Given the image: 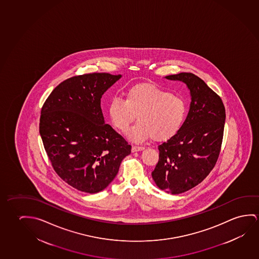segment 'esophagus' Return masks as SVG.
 <instances>
[{
	"label": "esophagus",
	"mask_w": 259,
	"mask_h": 259,
	"mask_svg": "<svg viewBox=\"0 0 259 259\" xmlns=\"http://www.w3.org/2000/svg\"><path fill=\"white\" fill-rule=\"evenodd\" d=\"M143 150H144V147H143V146H133V147H132V151H133V152L143 151Z\"/></svg>",
	"instance_id": "34e87169"
}]
</instances>
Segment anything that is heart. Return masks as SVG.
I'll return each mask as SVG.
<instances>
[{
  "label": "heart",
  "instance_id": "b5f03b06",
  "mask_svg": "<svg viewBox=\"0 0 259 259\" xmlns=\"http://www.w3.org/2000/svg\"><path fill=\"white\" fill-rule=\"evenodd\" d=\"M112 123L122 133H127L136 142L152 139L163 142L179 133L187 115V105L182 98L151 83L136 84L129 88L125 99H112L108 108Z\"/></svg>",
  "mask_w": 259,
  "mask_h": 259
}]
</instances>
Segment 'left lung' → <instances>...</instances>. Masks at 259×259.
Masks as SVG:
<instances>
[{
  "label": "left lung",
  "mask_w": 259,
  "mask_h": 259,
  "mask_svg": "<svg viewBox=\"0 0 259 259\" xmlns=\"http://www.w3.org/2000/svg\"><path fill=\"white\" fill-rule=\"evenodd\" d=\"M187 84L190 108L179 133L159 145L151 172L156 185L172 195L191 189L209 175L219 158L225 123L223 100L198 76L181 72L165 77Z\"/></svg>",
  "instance_id": "1"
}]
</instances>
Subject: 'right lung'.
Returning a JSON list of instances; mask_svg holds the SVG:
<instances>
[{"label": "right lung", "instance_id": "add662e5", "mask_svg": "<svg viewBox=\"0 0 259 259\" xmlns=\"http://www.w3.org/2000/svg\"><path fill=\"white\" fill-rule=\"evenodd\" d=\"M121 75L94 72L56 86L41 109L39 133L56 174L79 191H102L131 145L105 123L100 99Z\"/></svg>", "mask_w": 259, "mask_h": 259}]
</instances>
